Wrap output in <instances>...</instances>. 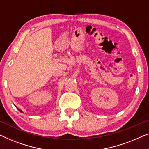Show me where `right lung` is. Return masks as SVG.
Instances as JSON below:
<instances>
[{
	"label": "right lung",
	"mask_w": 149,
	"mask_h": 149,
	"mask_svg": "<svg viewBox=\"0 0 149 149\" xmlns=\"http://www.w3.org/2000/svg\"><path fill=\"white\" fill-rule=\"evenodd\" d=\"M17 109H18V108H17ZM18 110H19V111H20V112H22V110H20V109H18Z\"/></svg>",
	"instance_id": "obj_1"
}]
</instances>
